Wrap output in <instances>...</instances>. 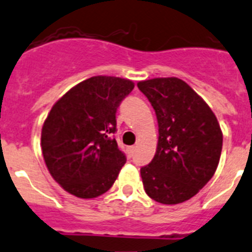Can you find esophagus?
I'll return each instance as SVG.
<instances>
[{"mask_svg":"<svg viewBox=\"0 0 252 252\" xmlns=\"http://www.w3.org/2000/svg\"><path fill=\"white\" fill-rule=\"evenodd\" d=\"M134 151H135V147H129L128 148V156L133 157V155H134Z\"/></svg>","mask_w":252,"mask_h":252,"instance_id":"obj_1","label":"esophagus"}]
</instances>
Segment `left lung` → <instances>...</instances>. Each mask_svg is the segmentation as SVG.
I'll return each instance as SVG.
<instances>
[{
	"mask_svg": "<svg viewBox=\"0 0 252 252\" xmlns=\"http://www.w3.org/2000/svg\"><path fill=\"white\" fill-rule=\"evenodd\" d=\"M137 86L155 109L158 123L155 157L141 168L144 190L162 204L189 200L217 170L223 142L217 118L180 78H152Z\"/></svg>",
	"mask_w": 252,
	"mask_h": 252,
	"instance_id": "8db88e82",
	"label": "left lung"
}]
</instances>
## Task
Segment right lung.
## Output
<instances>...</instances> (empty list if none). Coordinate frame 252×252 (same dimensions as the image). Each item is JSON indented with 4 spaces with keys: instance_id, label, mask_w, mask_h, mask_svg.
Returning a JSON list of instances; mask_svg holds the SVG:
<instances>
[{
    "instance_id": "add662e5",
    "label": "right lung",
    "mask_w": 252,
    "mask_h": 252,
    "mask_svg": "<svg viewBox=\"0 0 252 252\" xmlns=\"http://www.w3.org/2000/svg\"><path fill=\"white\" fill-rule=\"evenodd\" d=\"M130 80L95 76L61 97L41 129L50 175L72 195L91 199L113 187L126 157L118 148L117 110L132 93Z\"/></svg>"
}]
</instances>
